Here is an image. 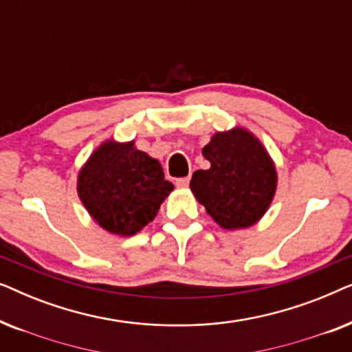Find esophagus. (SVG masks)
I'll list each match as a JSON object with an SVG mask.
<instances>
[{
  "mask_svg": "<svg viewBox=\"0 0 352 352\" xmlns=\"http://www.w3.org/2000/svg\"><path fill=\"white\" fill-rule=\"evenodd\" d=\"M189 181H190L189 176H187V177H179V179H176V186L177 187H182V189H184V187L189 186Z\"/></svg>",
  "mask_w": 352,
  "mask_h": 352,
  "instance_id": "34e87169",
  "label": "esophagus"
}]
</instances>
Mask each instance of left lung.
I'll use <instances>...</instances> for the list:
<instances>
[{
  "instance_id": "1",
  "label": "left lung",
  "mask_w": 352,
  "mask_h": 352,
  "mask_svg": "<svg viewBox=\"0 0 352 352\" xmlns=\"http://www.w3.org/2000/svg\"><path fill=\"white\" fill-rule=\"evenodd\" d=\"M208 170L192 175L190 190L224 229H243L266 213L277 187L276 166L263 144L243 128L216 133L204 147Z\"/></svg>"
}]
</instances>
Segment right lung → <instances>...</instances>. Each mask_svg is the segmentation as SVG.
Listing matches in <instances>:
<instances>
[{"mask_svg": "<svg viewBox=\"0 0 352 352\" xmlns=\"http://www.w3.org/2000/svg\"><path fill=\"white\" fill-rule=\"evenodd\" d=\"M175 186L158 160L134 142H104L78 175V195L96 223L118 235H134L153 221Z\"/></svg>", "mask_w": 352, "mask_h": 352, "instance_id": "obj_1", "label": "right lung"}]
</instances>
